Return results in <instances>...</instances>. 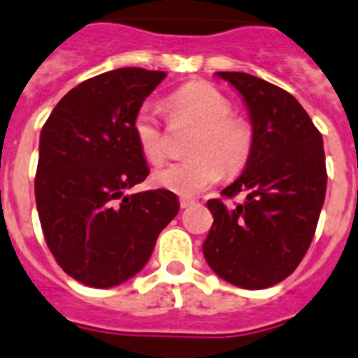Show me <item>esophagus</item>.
Returning <instances> with one entry per match:
<instances>
[{
	"label": "esophagus",
	"mask_w": 358,
	"mask_h": 358,
	"mask_svg": "<svg viewBox=\"0 0 358 358\" xmlns=\"http://www.w3.org/2000/svg\"><path fill=\"white\" fill-rule=\"evenodd\" d=\"M196 201H193V199H180V206L182 208H191V206H195Z\"/></svg>",
	"instance_id": "1"
}]
</instances>
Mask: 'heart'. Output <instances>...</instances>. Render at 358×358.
<instances>
[{"instance_id": "b5f03b06", "label": "heart", "mask_w": 358, "mask_h": 358, "mask_svg": "<svg viewBox=\"0 0 358 358\" xmlns=\"http://www.w3.org/2000/svg\"><path fill=\"white\" fill-rule=\"evenodd\" d=\"M173 124H193L189 159L173 163L154 173L157 187L182 196L201 195L217 184L223 174H236L249 163L255 148V129L241 115L232 113V102L223 91L206 81H189L165 100ZM135 145L152 165L167 157L165 135L148 108H141L131 120Z\"/></svg>"}]
</instances>
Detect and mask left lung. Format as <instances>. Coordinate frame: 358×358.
<instances>
[{"mask_svg": "<svg viewBox=\"0 0 358 358\" xmlns=\"http://www.w3.org/2000/svg\"><path fill=\"white\" fill-rule=\"evenodd\" d=\"M241 94L255 129L245 171L208 201L213 224L202 245L208 266L245 289L275 286L310 247L327 191L322 134L289 92L245 72H217Z\"/></svg>", "mask_w": 358, "mask_h": 358, "instance_id": "left-lung-1", "label": "left lung"}]
</instances>
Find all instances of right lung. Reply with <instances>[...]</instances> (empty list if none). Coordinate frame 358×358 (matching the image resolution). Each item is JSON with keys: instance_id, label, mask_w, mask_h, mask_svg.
<instances>
[{"instance_id": "add662e5", "label": "right lung", "mask_w": 358, "mask_h": 358, "mask_svg": "<svg viewBox=\"0 0 358 358\" xmlns=\"http://www.w3.org/2000/svg\"><path fill=\"white\" fill-rule=\"evenodd\" d=\"M165 72L117 69L66 92L42 126L35 199L46 243L63 271L113 288L145 267L180 210L167 189L126 191L148 176L131 120Z\"/></svg>"}]
</instances>
